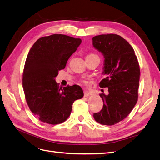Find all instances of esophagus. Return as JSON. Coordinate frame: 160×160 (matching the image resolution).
I'll return each instance as SVG.
<instances>
[{
	"instance_id": "esophagus-1",
	"label": "esophagus",
	"mask_w": 160,
	"mask_h": 160,
	"mask_svg": "<svg viewBox=\"0 0 160 160\" xmlns=\"http://www.w3.org/2000/svg\"><path fill=\"white\" fill-rule=\"evenodd\" d=\"M84 97H88V96L92 95V92L91 91L86 90V91H84Z\"/></svg>"
}]
</instances>
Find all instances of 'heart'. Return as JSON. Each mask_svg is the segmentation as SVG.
<instances>
[{"label":"heart","mask_w":160,"mask_h":160,"mask_svg":"<svg viewBox=\"0 0 160 160\" xmlns=\"http://www.w3.org/2000/svg\"><path fill=\"white\" fill-rule=\"evenodd\" d=\"M90 55H93V54H90ZM82 83H83V84H87V82L86 81H83V82H82Z\"/></svg>","instance_id":"1"}]
</instances>
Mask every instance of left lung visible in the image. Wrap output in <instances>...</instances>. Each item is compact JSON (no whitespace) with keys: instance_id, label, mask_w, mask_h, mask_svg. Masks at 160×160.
Masks as SVG:
<instances>
[{"instance_id":"obj_1","label":"left lung","mask_w":160,"mask_h":160,"mask_svg":"<svg viewBox=\"0 0 160 160\" xmlns=\"http://www.w3.org/2000/svg\"><path fill=\"white\" fill-rule=\"evenodd\" d=\"M92 40L104 57L102 73L106 77L99 87L108 88V94L99 95L103 108L93 117L100 124L113 125L127 117L138 101L139 63L132 46L119 35H100Z\"/></svg>"}]
</instances>
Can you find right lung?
<instances>
[{
  "label": "right lung",
  "instance_id": "obj_1",
  "mask_svg": "<svg viewBox=\"0 0 160 160\" xmlns=\"http://www.w3.org/2000/svg\"><path fill=\"white\" fill-rule=\"evenodd\" d=\"M81 42L80 39L54 34L39 38L30 50L22 85L30 110L41 121L51 125L65 121L74 101L83 98L78 85L60 88L55 81Z\"/></svg>",
  "mask_w": 160,
  "mask_h": 160
}]
</instances>
